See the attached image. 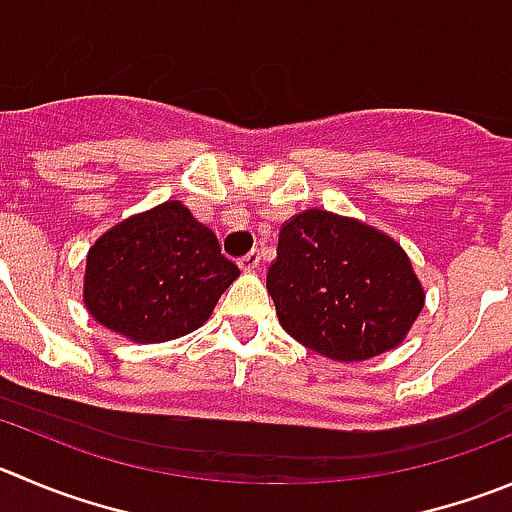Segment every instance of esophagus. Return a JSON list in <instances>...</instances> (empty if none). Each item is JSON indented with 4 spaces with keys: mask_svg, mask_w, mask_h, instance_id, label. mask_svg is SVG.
Returning <instances> with one entry per match:
<instances>
[{
    "mask_svg": "<svg viewBox=\"0 0 512 512\" xmlns=\"http://www.w3.org/2000/svg\"><path fill=\"white\" fill-rule=\"evenodd\" d=\"M238 266L243 271H256L261 266V253L259 251H248L243 259H238Z\"/></svg>",
    "mask_w": 512,
    "mask_h": 512,
    "instance_id": "obj_1",
    "label": "esophagus"
}]
</instances>
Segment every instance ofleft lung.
Wrapping results in <instances>:
<instances>
[{
    "label": "left lung",
    "mask_w": 512,
    "mask_h": 512,
    "mask_svg": "<svg viewBox=\"0 0 512 512\" xmlns=\"http://www.w3.org/2000/svg\"><path fill=\"white\" fill-rule=\"evenodd\" d=\"M266 289L284 332L334 362L399 347L425 306L405 248L357 218L319 208L281 226Z\"/></svg>",
    "instance_id": "left-lung-1"
}]
</instances>
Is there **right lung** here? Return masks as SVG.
<instances>
[{
    "instance_id": "right-lung-1",
    "label": "right lung",
    "mask_w": 512,
    "mask_h": 512,
    "mask_svg": "<svg viewBox=\"0 0 512 512\" xmlns=\"http://www.w3.org/2000/svg\"><path fill=\"white\" fill-rule=\"evenodd\" d=\"M241 276L191 208L165 201L102 233L87 251L82 301L97 324L135 344L196 332Z\"/></svg>"
}]
</instances>
